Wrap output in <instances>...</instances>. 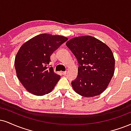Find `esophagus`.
<instances>
[{
	"label": "esophagus",
	"mask_w": 131,
	"mask_h": 131,
	"mask_svg": "<svg viewBox=\"0 0 131 131\" xmlns=\"http://www.w3.org/2000/svg\"><path fill=\"white\" fill-rule=\"evenodd\" d=\"M61 73L62 74V75H66V73H67V72L65 71V72H61Z\"/></svg>",
	"instance_id": "esophagus-1"
}]
</instances>
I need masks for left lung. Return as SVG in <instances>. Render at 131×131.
Masks as SVG:
<instances>
[{"label":"left lung","instance_id":"1","mask_svg":"<svg viewBox=\"0 0 131 131\" xmlns=\"http://www.w3.org/2000/svg\"><path fill=\"white\" fill-rule=\"evenodd\" d=\"M66 44L80 64L78 77L72 82L75 92L84 97L103 93L115 72V58L111 48L91 36L75 37Z\"/></svg>","mask_w":131,"mask_h":131}]
</instances>
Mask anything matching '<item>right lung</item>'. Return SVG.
Instances as JSON below:
<instances>
[{
    "instance_id": "1",
    "label": "right lung",
    "mask_w": 131,
    "mask_h": 131,
    "mask_svg": "<svg viewBox=\"0 0 131 131\" xmlns=\"http://www.w3.org/2000/svg\"><path fill=\"white\" fill-rule=\"evenodd\" d=\"M68 38L43 33L22 45L14 60L17 78L28 92L37 96L50 93L61 77L52 67H48L50 56Z\"/></svg>"
}]
</instances>
